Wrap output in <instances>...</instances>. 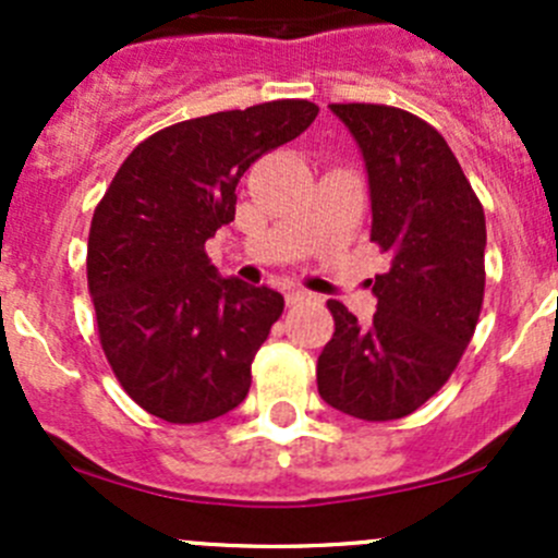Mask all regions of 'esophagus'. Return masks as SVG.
<instances>
[{
    "label": "esophagus",
    "mask_w": 558,
    "mask_h": 558,
    "mask_svg": "<svg viewBox=\"0 0 558 558\" xmlns=\"http://www.w3.org/2000/svg\"><path fill=\"white\" fill-rule=\"evenodd\" d=\"M313 300V294L311 291H305V289H289L286 291V302H289V305H302V302H311Z\"/></svg>",
    "instance_id": "obj_1"
}]
</instances>
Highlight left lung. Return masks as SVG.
Returning <instances> with one entry per match:
<instances>
[{"instance_id":"8db88e82","label":"left lung","mask_w":558,"mask_h":558,"mask_svg":"<svg viewBox=\"0 0 558 558\" xmlns=\"http://www.w3.org/2000/svg\"><path fill=\"white\" fill-rule=\"evenodd\" d=\"M362 150L373 243L391 253L375 275L378 313L359 326L329 300L335 335L318 356V393L362 421L418 410L470 345L486 289V216L442 134L386 105H329Z\"/></svg>"}]
</instances>
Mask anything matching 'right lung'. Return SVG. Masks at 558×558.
<instances>
[{
	"instance_id": "add662e5",
	"label": "right lung",
	"mask_w": 558,
	"mask_h": 558,
	"mask_svg": "<svg viewBox=\"0 0 558 558\" xmlns=\"http://www.w3.org/2000/svg\"><path fill=\"white\" fill-rule=\"evenodd\" d=\"M315 116L307 99H278L161 129L94 210L86 269L99 340L123 391L156 418L202 424L247 397L283 296L221 278L205 243L234 221L247 167Z\"/></svg>"
}]
</instances>
